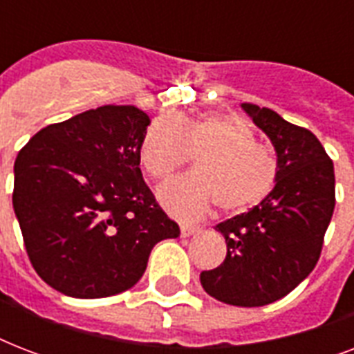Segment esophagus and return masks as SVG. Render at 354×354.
Wrapping results in <instances>:
<instances>
[{"mask_svg": "<svg viewBox=\"0 0 354 354\" xmlns=\"http://www.w3.org/2000/svg\"><path fill=\"white\" fill-rule=\"evenodd\" d=\"M200 226H194V224H180V232H182V236H191L194 235V233L198 232Z\"/></svg>", "mask_w": 354, "mask_h": 354, "instance_id": "34e87169", "label": "esophagus"}]
</instances>
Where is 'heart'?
<instances>
[{
  "instance_id": "heart-1",
  "label": "heart",
  "mask_w": 354,
  "mask_h": 354,
  "mask_svg": "<svg viewBox=\"0 0 354 354\" xmlns=\"http://www.w3.org/2000/svg\"><path fill=\"white\" fill-rule=\"evenodd\" d=\"M200 152L198 171L163 183L158 198L167 211L196 218L218 202L227 213L250 209L274 189L277 165L272 152L255 143L244 119L205 113L198 119L161 115L145 132L139 161L152 178L163 180Z\"/></svg>"
}]
</instances>
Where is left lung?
Wrapping results in <instances>:
<instances>
[{
    "instance_id": "8db88e82",
    "label": "left lung",
    "mask_w": 354,
    "mask_h": 354,
    "mask_svg": "<svg viewBox=\"0 0 354 354\" xmlns=\"http://www.w3.org/2000/svg\"><path fill=\"white\" fill-rule=\"evenodd\" d=\"M241 108L274 145L275 185L253 209L215 227L226 239V259L202 272L200 283L218 301L263 307L294 290L318 263L335 211V167L310 130L270 108Z\"/></svg>"
}]
</instances>
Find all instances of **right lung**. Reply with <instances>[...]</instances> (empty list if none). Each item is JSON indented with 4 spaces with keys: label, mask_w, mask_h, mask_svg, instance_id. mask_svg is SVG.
<instances>
[{
    "label": "right lung",
    "mask_w": 354,
    "mask_h": 354,
    "mask_svg": "<svg viewBox=\"0 0 354 354\" xmlns=\"http://www.w3.org/2000/svg\"><path fill=\"white\" fill-rule=\"evenodd\" d=\"M149 115L101 106L49 124L14 161L12 205L36 274L69 297L132 288L152 248L176 239L139 169Z\"/></svg>",
    "instance_id": "obj_1"
}]
</instances>
